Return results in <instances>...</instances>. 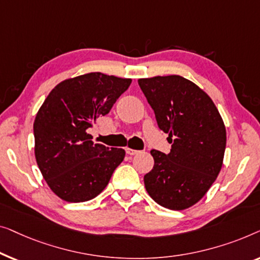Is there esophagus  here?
<instances>
[{"label": "esophagus", "mask_w": 260, "mask_h": 260, "mask_svg": "<svg viewBox=\"0 0 260 260\" xmlns=\"http://www.w3.org/2000/svg\"><path fill=\"white\" fill-rule=\"evenodd\" d=\"M126 153L128 155H135V154H138L139 151H137V149H132L129 147H126Z\"/></svg>", "instance_id": "1"}]
</instances>
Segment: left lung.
<instances>
[{
    "mask_svg": "<svg viewBox=\"0 0 260 260\" xmlns=\"http://www.w3.org/2000/svg\"><path fill=\"white\" fill-rule=\"evenodd\" d=\"M159 128L168 133V154L152 149L153 170L144 177L151 198L180 211L199 202L221 170L224 121L211 98L180 75L139 79Z\"/></svg>",
    "mask_w": 260,
    "mask_h": 260,
    "instance_id": "left-lung-1",
    "label": "left lung"
}]
</instances>
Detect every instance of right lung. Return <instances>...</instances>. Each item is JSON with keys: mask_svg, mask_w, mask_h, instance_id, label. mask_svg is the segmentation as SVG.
Segmentation results:
<instances>
[{"mask_svg": "<svg viewBox=\"0 0 260 260\" xmlns=\"http://www.w3.org/2000/svg\"><path fill=\"white\" fill-rule=\"evenodd\" d=\"M132 80L88 73L58 83L34 121L35 158L50 189L69 203L87 202L104 191L125 149L93 144L87 129L108 114Z\"/></svg>", "mask_w": 260, "mask_h": 260, "instance_id": "right-lung-1", "label": "right lung"}]
</instances>
